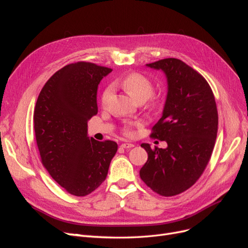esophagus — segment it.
Here are the masks:
<instances>
[{
    "mask_svg": "<svg viewBox=\"0 0 248 248\" xmlns=\"http://www.w3.org/2000/svg\"><path fill=\"white\" fill-rule=\"evenodd\" d=\"M121 147L124 148V149H130V148H133L134 145L133 144H129V142H124V144L121 145Z\"/></svg>",
    "mask_w": 248,
    "mask_h": 248,
    "instance_id": "obj_1",
    "label": "esophagus"
}]
</instances>
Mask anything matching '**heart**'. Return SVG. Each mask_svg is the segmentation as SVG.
Segmentation results:
<instances>
[{"label":"heart","mask_w":248,"mask_h":248,"mask_svg":"<svg viewBox=\"0 0 248 248\" xmlns=\"http://www.w3.org/2000/svg\"><path fill=\"white\" fill-rule=\"evenodd\" d=\"M115 85L121 87L125 92L130 95L132 99L138 102H144L149 99L154 91L152 81L140 73H130L121 79H117L115 81ZM111 94L112 90L110 87H108L104 90L101 96V102L103 106H106L108 102ZM125 130L128 132V129Z\"/></svg>","instance_id":"1"}]
</instances>
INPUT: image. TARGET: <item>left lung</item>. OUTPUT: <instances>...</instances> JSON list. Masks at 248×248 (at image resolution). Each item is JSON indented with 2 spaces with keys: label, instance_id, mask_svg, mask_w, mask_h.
<instances>
[{
  "label": "left lung",
  "instance_id": "obj_1",
  "mask_svg": "<svg viewBox=\"0 0 248 248\" xmlns=\"http://www.w3.org/2000/svg\"><path fill=\"white\" fill-rule=\"evenodd\" d=\"M146 66L167 78L162 116L151 136L168 147L140 145L148 160L140 176L156 193L171 197L188 189L204 171L214 148L218 114L207 80L181 60L169 58Z\"/></svg>",
  "mask_w": 248,
  "mask_h": 248
}]
</instances>
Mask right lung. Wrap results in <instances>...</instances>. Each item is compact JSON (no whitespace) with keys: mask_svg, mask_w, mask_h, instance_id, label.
Returning a JSON list of instances; mask_svg holds the SVG:
<instances>
[{"mask_svg":"<svg viewBox=\"0 0 248 248\" xmlns=\"http://www.w3.org/2000/svg\"><path fill=\"white\" fill-rule=\"evenodd\" d=\"M110 68L87 62L69 64L44 85L34 110L41 161L55 181L85 197L108 176L118 145L88 136V121L98 111L97 90Z\"/></svg>","mask_w":248,"mask_h":248,"instance_id":"1","label":"right lung"}]
</instances>
